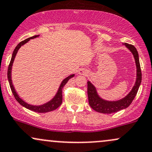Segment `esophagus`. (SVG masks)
<instances>
[{"label":"esophagus","mask_w":152,"mask_h":152,"mask_svg":"<svg viewBox=\"0 0 152 152\" xmlns=\"http://www.w3.org/2000/svg\"><path fill=\"white\" fill-rule=\"evenodd\" d=\"M79 74H80V75H87V71H85V69H80Z\"/></svg>","instance_id":"34e87169"}]
</instances>
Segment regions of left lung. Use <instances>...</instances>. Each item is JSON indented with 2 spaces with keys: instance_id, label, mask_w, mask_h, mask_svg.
I'll return each mask as SVG.
<instances>
[{
  "instance_id": "8db88e82",
  "label": "left lung",
  "mask_w": 152,
  "mask_h": 152,
  "mask_svg": "<svg viewBox=\"0 0 152 152\" xmlns=\"http://www.w3.org/2000/svg\"><path fill=\"white\" fill-rule=\"evenodd\" d=\"M124 45H125L126 47L132 52L135 60V63L137 66V79L135 85H134L131 92L125 97L117 101H107L102 99L98 95L97 90L94 85L90 81L87 82V94H88L89 104L91 107L96 112L103 114H111L124 110L131 104L138 92L139 87L142 82V72H141L138 52L132 45L128 43H124Z\"/></svg>"
}]
</instances>
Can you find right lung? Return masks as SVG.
I'll list each match as a JSON object with an SVG mask.
<instances>
[{
    "label": "right lung",
    "mask_w": 152,
    "mask_h": 152,
    "mask_svg": "<svg viewBox=\"0 0 152 152\" xmlns=\"http://www.w3.org/2000/svg\"><path fill=\"white\" fill-rule=\"evenodd\" d=\"M39 35H35V36L30 37H29V38H27L25 40H23V41H22V42H20V43L17 46H16L15 50H14L13 53H12L11 60H10V64H9V65H8V79L9 84H10V89H11L12 94H13V95H14V97L15 98V99L18 101V102L20 103V104H21L22 106L28 109V110H32V111H33V112H38V113H45V112L53 111V110H56L57 108L59 107L61 105L62 102V88H63L64 86L66 85V83L68 82V80L70 79V78H72L75 76V75H71L68 76L67 78H65V79L63 80V81L62 82L61 84H60L58 92H57V94H55V97H53L50 101H49L48 102L45 103V104H43L42 105H39V106H35V105H31V104H28V103H26V102L23 101L22 99H20V98L19 97L18 94L17 92H15V88H14L13 85H12V83L11 69H12V63H13L14 59H15V57L16 54H17L19 48H20L22 45H23L24 44H26V42H28V41L30 40V39L35 38V37H37Z\"/></svg>",
    "instance_id": "right-lung-1"
}]
</instances>
